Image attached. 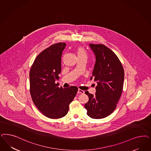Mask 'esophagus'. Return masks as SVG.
Masks as SVG:
<instances>
[{
    "label": "esophagus",
    "instance_id": "obj_1",
    "mask_svg": "<svg viewBox=\"0 0 151 151\" xmlns=\"http://www.w3.org/2000/svg\"><path fill=\"white\" fill-rule=\"evenodd\" d=\"M84 93V91L82 90V89H78V93L79 94H83Z\"/></svg>",
    "mask_w": 151,
    "mask_h": 151
}]
</instances>
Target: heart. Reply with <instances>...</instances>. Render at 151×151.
<instances>
[{"label": "heart", "mask_w": 151, "mask_h": 151, "mask_svg": "<svg viewBox=\"0 0 151 151\" xmlns=\"http://www.w3.org/2000/svg\"><path fill=\"white\" fill-rule=\"evenodd\" d=\"M75 51L77 54L78 58H82V57H86L87 58V53L86 50V49L84 48L82 46H78L75 49Z\"/></svg>", "instance_id": "b5f03b06"}]
</instances>
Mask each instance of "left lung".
Wrapping results in <instances>:
<instances>
[{
	"mask_svg": "<svg viewBox=\"0 0 151 151\" xmlns=\"http://www.w3.org/2000/svg\"><path fill=\"white\" fill-rule=\"evenodd\" d=\"M96 55V63L91 79L97 85L94 95L88 91L89 101L84 105L88 116L102 119L112 114L122 94L124 72L122 63L112 50L101 44H89Z\"/></svg>",
	"mask_w": 151,
	"mask_h": 151,
	"instance_id": "8db88e82",
	"label": "left lung"
}]
</instances>
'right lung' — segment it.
<instances>
[{"label": "right lung", "mask_w": 151, "mask_h": 151, "mask_svg": "<svg viewBox=\"0 0 151 151\" xmlns=\"http://www.w3.org/2000/svg\"><path fill=\"white\" fill-rule=\"evenodd\" d=\"M65 43L50 45L34 60L30 70V93L38 110L51 119L65 116L69 104L78 92V88L59 87L55 83L61 72V57Z\"/></svg>", "instance_id": "add662e5"}]
</instances>
